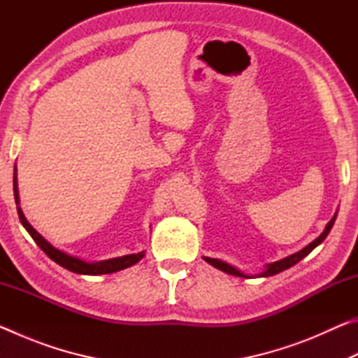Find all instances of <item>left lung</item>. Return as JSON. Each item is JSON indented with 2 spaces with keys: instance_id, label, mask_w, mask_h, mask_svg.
<instances>
[{
  "instance_id": "8db88e82",
  "label": "left lung",
  "mask_w": 358,
  "mask_h": 358,
  "mask_svg": "<svg viewBox=\"0 0 358 358\" xmlns=\"http://www.w3.org/2000/svg\"><path fill=\"white\" fill-rule=\"evenodd\" d=\"M336 215H338V211H336L335 215H333V217H331V220L329 221V224H327L325 229H324V232L320 234L316 240L311 241L310 245L303 248V250H300L299 252H294V254H290V256L284 257V259H281V260H276V262L266 264V265H265V270L262 271V273H259V275H256V276H259V278L273 276V275L281 273V271H284V270L290 268V266H292V265L299 264L303 257H306L308 254H310V252L314 250V248L319 246V245L322 243V241L325 240V237H327V235H329V232H330L331 227H333V224H335ZM203 260H205V262H208L210 265H213L215 268L221 270V271H224V273H227V275H234V276H240V278H251L250 275H246V273H243V271H240L238 268H235L234 265H230V264H227V262H222V260H220V259L203 257Z\"/></svg>"
}]
</instances>
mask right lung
<instances>
[{
	"instance_id": "1",
	"label": "right lung",
	"mask_w": 358,
	"mask_h": 358,
	"mask_svg": "<svg viewBox=\"0 0 358 358\" xmlns=\"http://www.w3.org/2000/svg\"><path fill=\"white\" fill-rule=\"evenodd\" d=\"M14 197H15V205H17V213H19L22 226L27 229V232L31 235V238L38 243L41 250L44 251L47 256L53 260V262L62 265L66 270L74 271V273H78V275H107V273H115V271L124 270L128 268V266L136 265L138 260L143 259L145 256V251H142L137 254H126V256H121V257L99 260V262H87V260H83L80 257L71 256V254L58 250V248L48 243L38 230H36L31 224L27 221V217L20 208L19 185H17V167H14Z\"/></svg>"
}]
</instances>
